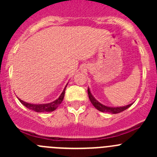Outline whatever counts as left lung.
<instances>
[{
	"mask_svg": "<svg viewBox=\"0 0 157 157\" xmlns=\"http://www.w3.org/2000/svg\"><path fill=\"white\" fill-rule=\"evenodd\" d=\"M88 95H89V99H90V102L93 104V106L95 107L97 110L100 111L102 112H109V113L112 114H117L120 113V112H123V111L126 110V109L129 108L131 105L133 104H128L127 105H124V106H119V107H112V106H108V105H105L103 104H102L101 102H99V101L96 100V98L93 96V94L90 92V89L88 87Z\"/></svg>",
	"mask_w": 157,
	"mask_h": 157,
	"instance_id": "obj_1",
	"label": "left lung"
}]
</instances>
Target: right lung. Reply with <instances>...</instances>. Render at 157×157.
Here are the masks:
<instances>
[{
  "label": "right lung",
  "mask_w": 157,
  "mask_h": 157,
  "mask_svg": "<svg viewBox=\"0 0 157 157\" xmlns=\"http://www.w3.org/2000/svg\"><path fill=\"white\" fill-rule=\"evenodd\" d=\"M65 86L64 90H63L62 93L60 95L59 97L57 99H55V101L52 102H49V103H45V104H33V103H29V102H26L25 101H23L22 99H19L20 102L23 104V105L26 107L27 109H31V110L35 111L36 112H52V111L55 110L58 106L60 105V104L62 102L63 99L64 97V93H65V90L66 87L67 86Z\"/></svg>",
  "instance_id": "obj_1"
}]
</instances>
